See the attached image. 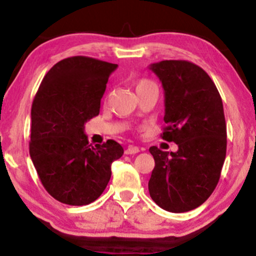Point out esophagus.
Here are the masks:
<instances>
[{"instance_id":"esophagus-1","label":"esophagus","mask_w":256,"mask_h":256,"mask_svg":"<svg viewBox=\"0 0 256 256\" xmlns=\"http://www.w3.org/2000/svg\"><path fill=\"white\" fill-rule=\"evenodd\" d=\"M140 149L138 146H134V145H129V146L126 149V154L127 155H133V154H138Z\"/></svg>"}]
</instances>
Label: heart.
Wrapping results in <instances>:
<instances>
[{"mask_svg":"<svg viewBox=\"0 0 256 256\" xmlns=\"http://www.w3.org/2000/svg\"><path fill=\"white\" fill-rule=\"evenodd\" d=\"M150 85H155L152 83V82L148 80V79H142V80H139L138 83H136V92L140 89H142V88L145 86H150Z\"/></svg>","mask_w":256,"mask_h":256,"instance_id":"b5f03b06","label":"heart"}]
</instances>
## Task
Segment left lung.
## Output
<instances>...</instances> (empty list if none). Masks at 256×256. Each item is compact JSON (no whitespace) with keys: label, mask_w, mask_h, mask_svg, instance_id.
<instances>
[{"label":"left lung","mask_w":256,"mask_h":256,"mask_svg":"<svg viewBox=\"0 0 256 256\" xmlns=\"http://www.w3.org/2000/svg\"><path fill=\"white\" fill-rule=\"evenodd\" d=\"M149 68L164 92L161 136L178 145L176 152L149 149L155 160L149 193L164 210L186 212L208 200L221 176L227 148L222 98L208 73L194 63L172 60Z\"/></svg>","instance_id":"left-lung-1"}]
</instances>
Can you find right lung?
Segmentation results:
<instances>
[{
	"mask_svg": "<svg viewBox=\"0 0 256 256\" xmlns=\"http://www.w3.org/2000/svg\"><path fill=\"white\" fill-rule=\"evenodd\" d=\"M117 67L92 57L62 60L44 76L32 101L30 158L44 188L63 204L95 202L111 178L112 162L123 155L114 140L92 146L84 133Z\"/></svg>",
	"mask_w": 256,
	"mask_h": 256,
	"instance_id": "right-lung-1",
	"label": "right lung"
}]
</instances>
